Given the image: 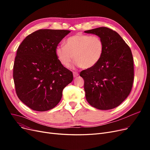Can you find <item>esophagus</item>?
<instances>
[{
  "mask_svg": "<svg viewBox=\"0 0 150 150\" xmlns=\"http://www.w3.org/2000/svg\"><path fill=\"white\" fill-rule=\"evenodd\" d=\"M73 75H74V76L75 78L76 76H78V75H79V74H78V72H73Z\"/></svg>",
  "mask_w": 150,
  "mask_h": 150,
  "instance_id": "obj_1",
  "label": "esophagus"
}]
</instances>
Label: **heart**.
I'll return each instance as SVG.
<instances>
[{
    "label": "heart",
    "instance_id": "1",
    "mask_svg": "<svg viewBox=\"0 0 150 150\" xmlns=\"http://www.w3.org/2000/svg\"><path fill=\"white\" fill-rule=\"evenodd\" d=\"M104 44L98 36L77 33L68 38L65 45L57 47L55 53L61 64L69 67L74 59L76 65L89 69L95 66L101 58Z\"/></svg>",
    "mask_w": 150,
    "mask_h": 150
}]
</instances>
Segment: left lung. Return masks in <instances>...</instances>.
<instances>
[{
    "instance_id": "8db88e82",
    "label": "left lung",
    "mask_w": 150,
    "mask_h": 150,
    "mask_svg": "<svg viewBox=\"0 0 150 150\" xmlns=\"http://www.w3.org/2000/svg\"><path fill=\"white\" fill-rule=\"evenodd\" d=\"M100 36L104 44L101 58L92 68L84 70L86 98L93 107L108 110L128 97L134 81V61L129 47L116 31L102 27L86 30Z\"/></svg>"
}]
</instances>
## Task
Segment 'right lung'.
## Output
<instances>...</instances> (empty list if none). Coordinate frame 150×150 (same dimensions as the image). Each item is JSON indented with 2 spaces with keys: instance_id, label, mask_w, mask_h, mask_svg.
<instances>
[{
  "instance_id": "add662e5",
  "label": "right lung",
  "mask_w": 150,
  "mask_h": 150,
  "mask_svg": "<svg viewBox=\"0 0 150 150\" xmlns=\"http://www.w3.org/2000/svg\"><path fill=\"white\" fill-rule=\"evenodd\" d=\"M70 32L41 29L28 35L19 46L13 66L16 92L19 100L36 111L53 109L73 74L58 60L55 49Z\"/></svg>"
}]
</instances>
